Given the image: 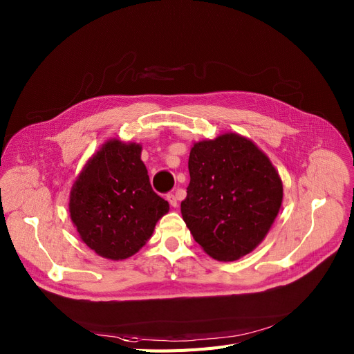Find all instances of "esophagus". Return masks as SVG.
<instances>
[{
	"label": "esophagus",
	"mask_w": 354,
	"mask_h": 354,
	"mask_svg": "<svg viewBox=\"0 0 354 354\" xmlns=\"http://www.w3.org/2000/svg\"><path fill=\"white\" fill-rule=\"evenodd\" d=\"M166 198H167V201L170 203V206H172V207H176V206H178V198H176V194H174V192H169L167 196H166Z\"/></svg>",
	"instance_id": "obj_1"
}]
</instances>
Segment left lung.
<instances>
[{
	"instance_id": "obj_1",
	"label": "left lung",
	"mask_w": 354,
	"mask_h": 354,
	"mask_svg": "<svg viewBox=\"0 0 354 354\" xmlns=\"http://www.w3.org/2000/svg\"><path fill=\"white\" fill-rule=\"evenodd\" d=\"M182 218L204 252L232 261L263 241L282 203L269 158L244 136L225 133L194 144Z\"/></svg>"
}]
</instances>
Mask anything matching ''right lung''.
Here are the masks:
<instances>
[{
    "label": "right lung",
    "instance_id": "add662e5",
    "mask_svg": "<svg viewBox=\"0 0 354 354\" xmlns=\"http://www.w3.org/2000/svg\"><path fill=\"white\" fill-rule=\"evenodd\" d=\"M71 218L82 241L106 259L135 254L169 203L153 191L141 145L109 141L86 163L71 192Z\"/></svg>",
    "mask_w": 354,
    "mask_h": 354
}]
</instances>
